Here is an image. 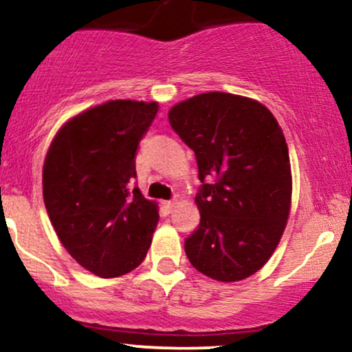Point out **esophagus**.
<instances>
[{"instance_id": "1", "label": "esophagus", "mask_w": 352, "mask_h": 352, "mask_svg": "<svg viewBox=\"0 0 352 352\" xmlns=\"http://www.w3.org/2000/svg\"><path fill=\"white\" fill-rule=\"evenodd\" d=\"M173 205H175V201H164V208L167 210V213H170V212H172Z\"/></svg>"}]
</instances>
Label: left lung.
Wrapping results in <instances>:
<instances>
[{
	"label": "left lung",
	"instance_id": "8db88e82",
	"mask_svg": "<svg viewBox=\"0 0 352 352\" xmlns=\"http://www.w3.org/2000/svg\"><path fill=\"white\" fill-rule=\"evenodd\" d=\"M175 134L195 152L201 182L200 223L185 253L218 281L252 276L272 256L292 204V165L285 135L256 100L207 92L168 112Z\"/></svg>",
	"mask_w": 352,
	"mask_h": 352
}]
</instances>
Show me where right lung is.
Wrapping results in <instances>:
<instances>
[{"label": "right lung", "mask_w": 352, "mask_h": 352, "mask_svg": "<svg viewBox=\"0 0 352 352\" xmlns=\"http://www.w3.org/2000/svg\"><path fill=\"white\" fill-rule=\"evenodd\" d=\"M157 102L111 100L72 117L52 140L43 195L60 243L80 266L116 278L144 261L159 210L137 185L135 152Z\"/></svg>", "instance_id": "right-lung-1"}]
</instances>
